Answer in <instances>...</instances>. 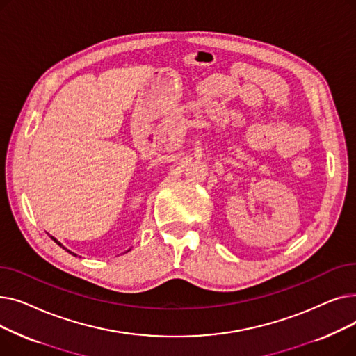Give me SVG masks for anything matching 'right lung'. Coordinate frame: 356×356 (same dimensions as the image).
<instances>
[{
  "instance_id": "right-lung-1",
  "label": "right lung",
  "mask_w": 356,
  "mask_h": 356,
  "mask_svg": "<svg viewBox=\"0 0 356 356\" xmlns=\"http://www.w3.org/2000/svg\"><path fill=\"white\" fill-rule=\"evenodd\" d=\"M50 238H51V239H53V241H54V242H56V244H58V245H60V247H62V248H65V247H63V245H62V244H60V242H59V241H58V239H56V238H53V236H50ZM65 250H66V248H65ZM66 251H67V252H69V254H73V252H70V251H69V250H66ZM128 251H129V250H128ZM73 255H76V254H73Z\"/></svg>"
}]
</instances>
